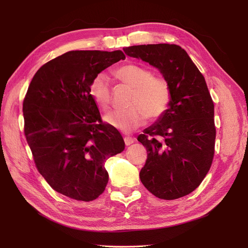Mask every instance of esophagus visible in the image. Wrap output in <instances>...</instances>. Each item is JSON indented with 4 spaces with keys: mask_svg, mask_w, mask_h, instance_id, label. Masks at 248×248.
<instances>
[{
    "mask_svg": "<svg viewBox=\"0 0 248 248\" xmlns=\"http://www.w3.org/2000/svg\"><path fill=\"white\" fill-rule=\"evenodd\" d=\"M124 141H125L126 146H130L131 144H133V142H134V139H132L131 137H125Z\"/></svg>",
    "mask_w": 248,
    "mask_h": 248,
    "instance_id": "34e87169",
    "label": "esophagus"
}]
</instances>
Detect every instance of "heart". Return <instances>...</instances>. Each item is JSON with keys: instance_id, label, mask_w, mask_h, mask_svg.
I'll list each match as a JSON object with an SVG mask.
<instances>
[{"instance_id": "b5f03b06", "label": "heart", "mask_w": 248, "mask_h": 248, "mask_svg": "<svg viewBox=\"0 0 248 248\" xmlns=\"http://www.w3.org/2000/svg\"><path fill=\"white\" fill-rule=\"evenodd\" d=\"M118 79L132 88L124 110L110 111L104 116V121L115 129L122 132H131L144 123L145 118L156 120L169 108L170 90L168 81L153 77L152 71L144 66L126 64L115 72ZM90 95L102 109H108L111 100V91L108 78L104 74H97L90 82Z\"/></svg>"}]
</instances>
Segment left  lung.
I'll return each instance as SVG.
<instances>
[{
  "instance_id": "1",
  "label": "left lung",
  "mask_w": 248,
  "mask_h": 248,
  "mask_svg": "<svg viewBox=\"0 0 248 248\" xmlns=\"http://www.w3.org/2000/svg\"><path fill=\"white\" fill-rule=\"evenodd\" d=\"M123 50L158 69L170 90L168 110L138 137L148 152L140 181L162 200L187 196L204 180L214 155V103L205 78L176 44L133 46Z\"/></svg>"
}]
</instances>
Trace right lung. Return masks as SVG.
Here are the masks:
<instances>
[{"label": "right lung", "mask_w": 248, "mask_h": 248, "mask_svg": "<svg viewBox=\"0 0 248 248\" xmlns=\"http://www.w3.org/2000/svg\"><path fill=\"white\" fill-rule=\"evenodd\" d=\"M121 59L122 50L68 51L35 73L25 97V134L36 167L52 189L73 200L98 198L108 182L104 162L125 148L89 92L93 78Z\"/></svg>", "instance_id": "obj_1"}]
</instances>
